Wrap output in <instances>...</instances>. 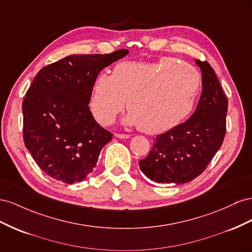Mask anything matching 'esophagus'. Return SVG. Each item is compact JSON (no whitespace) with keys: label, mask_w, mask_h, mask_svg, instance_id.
<instances>
[{"label":"esophagus","mask_w":252,"mask_h":252,"mask_svg":"<svg viewBox=\"0 0 252 252\" xmlns=\"http://www.w3.org/2000/svg\"><path fill=\"white\" fill-rule=\"evenodd\" d=\"M115 137H117L119 139H127V138H130V135H126V134H115Z\"/></svg>","instance_id":"obj_1"}]
</instances>
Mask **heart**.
Listing matches in <instances>:
<instances>
[{
	"label": "heart",
	"instance_id": "1",
	"mask_svg": "<svg viewBox=\"0 0 252 252\" xmlns=\"http://www.w3.org/2000/svg\"><path fill=\"white\" fill-rule=\"evenodd\" d=\"M200 78L192 66L174 59L157 63L122 62L112 75L101 74L93 84L90 106L101 125H111L126 101L127 126L147 134L166 132L185 119L194 104Z\"/></svg>",
	"mask_w": 252,
	"mask_h": 252
}]
</instances>
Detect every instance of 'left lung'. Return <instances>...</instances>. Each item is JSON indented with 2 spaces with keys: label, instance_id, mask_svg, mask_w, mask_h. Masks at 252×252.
I'll return each instance as SVG.
<instances>
[{
  "label": "left lung",
  "instance_id": "8db88e82",
  "mask_svg": "<svg viewBox=\"0 0 252 252\" xmlns=\"http://www.w3.org/2000/svg\"><path fill=\"white\" fill-rule=\"evenodd\" d=\"M195 64L203 86L195 111L183 124L157 135L149 155L139 160L141 172L153 182H191L203 173L224 140L228 99L210 64Z\"/></svg>",
  "mask_w": 252,
  "mask_h": 252
}]
</instances>
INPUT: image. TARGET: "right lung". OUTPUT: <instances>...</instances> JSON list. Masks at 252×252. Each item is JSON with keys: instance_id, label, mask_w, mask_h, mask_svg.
<instances>
[{"instance_id": "obj_1", "label": "right lung", "mask_w": 252, "mask_h": 252, "mask_svg": "<svg viewBox=\"0 0 252 252\" xmlns=\"http://www.w3.org/2000/svg\"><path fill=\"white\" fill-rule=\"evenodd\" d=\"M127 49L109 55H71L43 67L22 104L23 138L40 169L56 181L80 183L94 171L112 140L90 111L93 84Z\"/></svg>"}]
</instances>
